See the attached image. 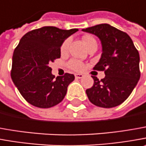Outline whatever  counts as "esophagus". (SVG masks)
<instances>
[{
    "instance_id": "34e87169",
    "label": "esophagus",
    "mask_w": 146,
    "mask_h": 146,
    "mask_svg": "<svg viewBox=\"0 0 146 146\" xmlns=\"http://www.w3.org/2000/svg\"><path fill=\"white\" fill-rule=\"evenodd\" d=\"M84 76H83V74L82 73H76L75 74V78H78V79H80V78H82Z\"/></svg>"
}]
</instances>
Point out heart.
Instances as JSON below:
<instances>
[{"label": "heart", "mask_w": 146, "mask_h": 146, "mask_svg": "<svg viewBox=\"0 0 146 146\" xmlns=\"http://www.w3.org/2000/svg\"><path fill=\"white\" fill-rule=\"evenodd\" d=\"M83 41H84V43H86V47H88L90 43L96 42L95 39L90 35H85L83 37ZM69 43H70L69 38H67V39H65L63 43L61 44V47H60V52H65L68 50ZM68 67L74 70V71H82L85 68V65L81 60H76V59H72L68 62Z\"/></svg>", "instance_id": "obj_1"}]
</instances>
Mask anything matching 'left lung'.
Wrapping results in <instances>:
<instances>
[{"label": "left lung", "instance_id": "left-lung-1", "mask_svg": "<svg viewBox=\"0 0 146 146\" xmlns=\"http://www.w3.org/2000/svg\"><path fill=\"white\" fill-rule=\"evenodd\" d=\"M82 31L95 35L101 40L102 56L94 69L104 71L106 75L101 80L92 76L93 86L86 90L89 100L100 108L116 107L128 98L140 79L138 51L127 33L109 24Z\"/></svg>", "mask_w": 146, "mask_h": 146}]
</instances>
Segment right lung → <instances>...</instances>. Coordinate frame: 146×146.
<instances>
[{
  "mask_svg": "<svg viewBox=\"0 0 146 146\" xmlns=\"http://www.w3.org/2000/svg\"><path fill=\"white\" fill-rule=\"evenodd\" d=\"M78 31L43 27L29 31L20 39L13 52L11 78L30 104L49 108L64 99L74 75L66 73L56 78L48 64L60 57L61 44Z\"/></svg>",
  "mask_w": 146,
  "mask_h": 146,
  "instance_id": "right-lung-1",
  "label": "right lung"
}]
</instances>
